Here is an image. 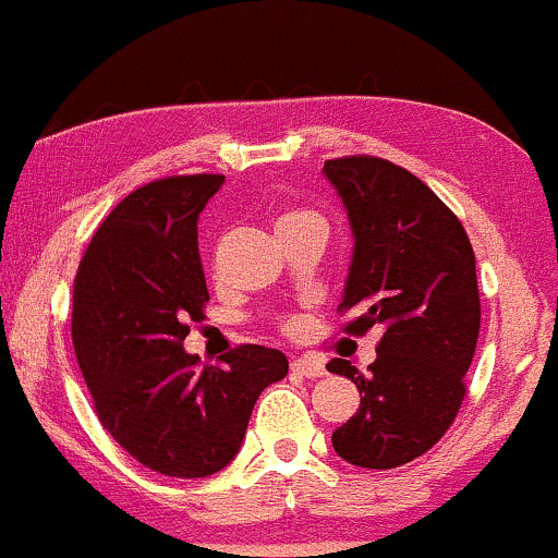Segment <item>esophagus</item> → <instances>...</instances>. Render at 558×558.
<instances>
[{
  "mask_svg": "<svg viewBox=\"0 0 558 558\" xmlns=\"http://www.w3.org/2000/svg\"><path fill=\"white\" fill-rule=\"evenodd\" d=\"M292 373L303 375V377H322L327 373L325 369V362H322L319 356H314V353H305V356H295L292 359Z\"/></svg>",
  "mask_w": 558,
  "mask_h": 558,
  "instance_id": "1",
  "label": "esophagus"
}]
</instances>
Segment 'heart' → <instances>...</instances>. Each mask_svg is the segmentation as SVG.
<instances>
[{
  "label": "heart",
  "instance_id": "1",
  "mask_svg": "<svg viewBox=\"0 0 558 558\" xmlns=\"http://www.w3.org/2000/svg\"><path fill=\"white\" fill-rule=\"evenodd\" d=\"M303 218H319L316 213H311V209H290V213H284L281 218L277 220V226H284V223H292V220H303Z\"/></svg>",
  "mask_w": 558,
  "mask_h": 558
}]
</instances>
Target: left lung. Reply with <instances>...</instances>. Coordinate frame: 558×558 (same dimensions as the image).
Listing matches in <instances>:
<instances>
[{
	"label": "left lung",
	"mask_w": 558,
	"mask_h": 558,
	"mask_svg": "<svg viewBox=\"0 0 558 558\" xmlns=\"http://www.w3.org/2000/svg\"><path fill=\"white\" fill-rule=\"evenodd\" d=\"M349 209L353 260L343 332L383 329L367 375L345 359L329 373L356 383V415L335 428V452L362 469H399L428 452L458 417L476 351L482 303L463 223L421 178L380 157L327 159Z\"/></svg>",
	"instance_id": "left-lung-1"
}]
</instances>
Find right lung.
Segmentation results:
<instances>
[{"label": "right lung", "instance_id": "obj_1", "mask_svg": "<svg viewBox=\"0 0 558 558\" xmlns=\"http://www.w3.org/2000/svg\"><path fill=\"white\" fill-rule=\"evenodd\" d=\"M223 175L159 178L124 196L89 239L74 279L71 338L95 415L124 452L175 478L231 463L281 351L236 345L215 367L183 351L209 292L196 223Z\"/></svg>", "mask_w": 558, "mask_h": 558}]
</instances>
